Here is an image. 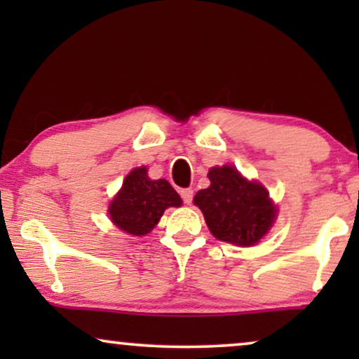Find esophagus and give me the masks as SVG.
I'll list each match as a JSON object with an SVG mask.
<instances>
[{
	"mask_svg": "<svg viewBox=\"0 0 359 359\" xmlns=\"http://www.w3.org/2000/svg\"><path fill=\"white\" fill-rule=\"evenodd\" d=\"M180 194H181V198H183L184 204H191V201H193V189H191V188L181 189Z\"/></svg>",
	"mask_w": 359,
	"mask_h": 359,
	"instance_id": "obj_1",
	"label": "esophagus"
}]
</instances>
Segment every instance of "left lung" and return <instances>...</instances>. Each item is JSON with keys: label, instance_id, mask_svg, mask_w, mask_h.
<instances>
[{"label": "left lung", "instance_id": "8db88e82", "mask_svg": "<svg viewBox=\"0 0 359 359\" xmlns=\"http://www.w3.org/2000/svg\"><path fill=\"white\" fill-rule=\"evenodd\" d=\"M210 186L198 191L194 204L203 210L205 224L217 240L253 247L276 219V205L258 181H248L232 165L209 170Z\"/></svg>", "mask_w": 359, "mask_h": 359}]
</instances>
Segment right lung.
I'll return each mask as SVG.
<instances>
[{
	"mask_svg": "<svg viewBox=\"0 0 359 359\" xmlns=\"http://www.w3.org/2000/svg\"><path fill=\"white\" fill-rule=\"evenodd\" d=\"M181 204L183 201L168 181L150 180L145 166H140L126 176L107 212L116 227L142 237L158 224L165 209L180 208Z\"/></svg>",
	"mask_w": 359,
	"mask_h": 359,
	"instance_id": "1",
	"label": "right lung"
}]
</instances>
